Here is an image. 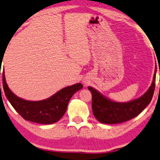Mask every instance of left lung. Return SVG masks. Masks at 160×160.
<instances>
[{
    "mask_svg": "<svg viewBox=\"0 0 160 160\" xmlns=\"http://www.w3.org/2000/svg\"><path fill=\"white\" fill-rule=\"evenodd\" d=\"M156 72L152 84L142 97L128 102H117L112 101L92 87H88L92 94V112L94 116L100 122L117 124L134 118L139 115L151 102L155 89Z\"/></svg>",
    "mask_w": 160,
    "mask_h": 160,
    "instance_id": "obj_1",
    "label": "left lung"
}]
</instances>
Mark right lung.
Returning a JSON list of instances; mask_svg holds the SVG:
<instances>
[{
  "mask_svg": "<svg viewBox=\"0 0 160 160\" xmlns=\"http://www.w3.org/2000/svg\"><path fill=\"white\" fill-rule=\"evenodd\" d=\"M3 87L6 97L24 120L40 124H52L63 116L71 98L82 85L77 83L62 88L51 98L40 101H29L18 98L8 87L3 72Z\"/></svg>",
  "mask_w": 160,
  "mask_h": 160,
  "instance_id": "1",
  "label": "right lung"
}]
</instances>
